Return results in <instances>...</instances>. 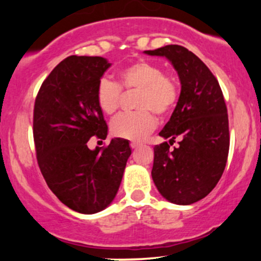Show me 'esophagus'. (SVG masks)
Masks as SVG:
<instances>
[{
  "label": "esophagus",
  "instance_id": "1",
  "mask_svg": "<svg viewBox=\"0 0 261 261\" xmlns=\"http://www.w3.org/2000/svg\"><path fill=\"white\" fill-rule=\"evenodd\" d=\"M140 146H141L140 142H131L130 143V147L133 149H136L137 147H140Z\"/></svg>",
  "mask_w": 261,
  "mask_h": 261
}]
</instances>
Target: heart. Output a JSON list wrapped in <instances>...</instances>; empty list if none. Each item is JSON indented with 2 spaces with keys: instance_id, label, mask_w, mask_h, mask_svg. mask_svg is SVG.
<instances>
[{
  "instance_id": "obj_1",
  "label": "heart",
  "mask_w": 261,
  "mask_h": 261,
  "mask_svg": "<svg viewBox=\"0 0 261 261\" xmlns=\"http://www.w3.org/2000/svg\"><path fill=\"white\" fill-rule=\"evenodd\" d=\"M116 80V83L100 80L95 89V100L101 112L113 115L119 109L121 89H139L135 106L140 110L116 116L110 126L112 133L121 139L141 140L147 136L155 127L153 113L166 116L178 103V82L153 62L140 60L127 65L119 71Z\"/></svg>"
}]
</instances>
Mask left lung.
Here are the masks:
<instances>
[{"instance_id":"8db88e82","label":"left lung","mask_w":261,"mask_h":261,"mask_svg":"<svg viewBox=\"0 0 261 261\" xmlns=\"http://www.w3.org/2000/svg\"><path fill=\"white\" fill-rule=\"evenodd\" d=\"M172 62L181 83L179 100L154 146L152 179L161 195L190 205L211 193L222 176L229 151L228 114L218 81L195 54L180 45L145 51ZM178 140L173 150L170 146Z\"/></svg>"}]
</instances>
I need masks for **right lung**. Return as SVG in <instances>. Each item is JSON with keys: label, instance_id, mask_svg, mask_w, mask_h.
<instances>
[{"label": "right lung", "instance_id": "right-lung-1", "mask_svg": "<svg viewBox=\"0 0 261 261\" xmlns=\"http://www.w3.org/2000/svg\"><path fill=\"white\" fill-rule=\"evenodd\" d=\"M109 67L100 56H68L35 98L33 136L39 168L60 201L80 214H95L113 201L131 154L124 139L93 151L87 146L92 136L107 137L95 89Z\"/></svg>", "mask_w": 261, "mask_h": 261}]
</instances>
